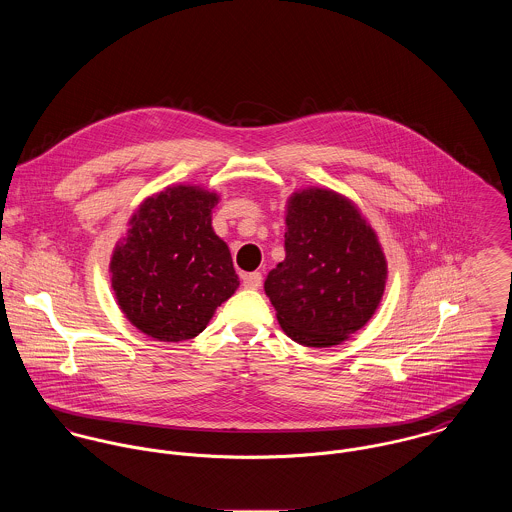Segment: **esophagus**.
<instances>
[{"mask_svg": "<svg viewBox=\"0 0 512 512\" xmlns=\"http://www.w3.org/2000/svg\"><path fill=\"white\" fill-rule=\"evenodd\" d=\"M261 284H263V277H261V273H257V271L243 275V286H245V288L257 290Z\"/></svg>", "mask_w": 512, "mask_h": 512, "instance_id": "obj_1", "label": "esophagus"}]
</instances>
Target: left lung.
I'll list each match as a JSON object with an SVG mask.
<instances>
[{
	"label": "left lung",
	"mask_w": 512,
	"mask_h": 512,
	"mask_svg": "<svg viewBox=\"0 0 512 512\" xmlns=\"http://www.w3.org/2000/svg\"><path fill=\"white\" fill-rule=\"evenodd\" d=\"M286 257L265 294L290 340L332 347L361 330L381 304L387 259L359 208L328 188L292 192L286 202Z\"/></svg>",
	"instance_id": "obj_1"
}]
</instances>
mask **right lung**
<instances>
[{
  "label": "right lung",
  "mask_w": 512,
  "mask_h": 512,
  "mask_svg": "<svg viewBox=\"0 0 512 512\" xmlns=\"http://www.w3.org/2000/svg\"><path fill=\"white\" fill-rule=\"evenodd\" d=\"M216 192L172 184L145 198L117 241L110 273L125 318L157 341L192 340L237 290L228 243L212 228Z\"/></svg>",
  "instance_id": "right-lung-1"
}]
</instances>
